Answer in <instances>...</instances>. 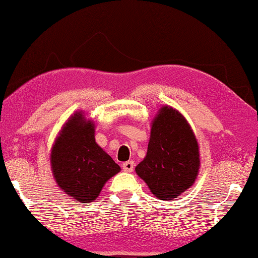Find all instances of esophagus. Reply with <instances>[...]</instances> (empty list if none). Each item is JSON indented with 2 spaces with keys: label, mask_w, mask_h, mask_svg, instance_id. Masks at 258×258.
Returning <instances> with one entry per match:
<instances>
[{
  "label": "esophagus",
  "mask_w": 258,
  "mask_h": 258,
  "mask_svg": "<svg viewBox=\"0 0 258 258\" xmlns=\"http://www.w3.org/2000/svg\"><path fill=\"white\" fill-rule=\"evenodd\" d=\"M134 167H135V163H134L133 161H126L122 164L123 170L126 171V172H132L134 170Z\"/></svg>",
  "instance_id": "obj_1"
}]
</instances>
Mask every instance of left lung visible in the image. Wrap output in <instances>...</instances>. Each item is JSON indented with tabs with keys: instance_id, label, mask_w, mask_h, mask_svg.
Segmentation results:
<instances>
[{
	"instance_id": "left-lung-1",
	"label": "left lung",
	"mask_w": 258,
	"mask_h": 258,
	"mask_svg": "<svg viewBox=\"0 0 258 258\" xmlns=\"http://www.w3.org/2000/svg\"><path fill=\"white\" fill-rule=\"evenodd\" d=\"M157 199L174 200L189 189L200 170L199 143L181 112L164 105L151 123L144 160L135 168Z\"/></svg>"
}]
</instances>
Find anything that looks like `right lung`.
<instances>
[{
  "label": "right lung",
  "mask_w": 258,
  "mask_h": 258,
  "mask_svg": "<svg viewBox=\"0 0 258 258\" xmlns=\"http://www.w3.org/2000/svg\"><path fill=\"white\" fill-rule=\"evenodd\" d=\"M57 185L76 202L97 199L105 182L121 170L95 141V125L82 111L69 117L56 137L50 154Z\"/></svg>",
  "instance_id": "right-lung-1"
}]
</instances>
